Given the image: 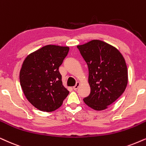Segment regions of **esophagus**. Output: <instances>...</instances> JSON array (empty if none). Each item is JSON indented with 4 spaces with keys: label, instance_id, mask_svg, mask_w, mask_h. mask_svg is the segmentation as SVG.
Wrapping results in <instances>:
<instances>
[{
    "label": "esophagus",
    "instance_id": "34e87169",
    "mask_svg": "<svg viewBox=\"0 0 146 146\" xmlns=\"http://www.w3.org/2000/svg\"><path fill=\"white\" fill-rule=\"evenodd\" d=\"M79 86H80V83H79V82H77L76 85H75V86L74 87H73V89L74 90H77L78 89V88H79Z\"/></svg>",
    "mask_w": 146,
    "mask_h": 146
}]
</instances>
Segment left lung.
Returning a JSON list of instances; mask_svg holds the SVG:
<instances>
[{
	"instance_id": "left-lung-1",
	"label": "left lung",
	"mask_w": 146,
	"mask_h": 146,
	"mask_svg": "<svg viewBox=\"0 0 146 146\" xmlns=\"http://www.w3.org/2000/svg\"><path fill=\"white\" fill-rule=\"evenodd\" d=\"M77 47L89 70L91 92L84 102L95 110L106 109L126 89L128 71L124 57L113 46L99 40Z\"/></svg>"
}]
</instances>
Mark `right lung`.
<instances>
[{
	"label": "right lung",
	"instance_id": "1",
	"mask_svg": "<svg viewBox=\"0 0 146 146\" xmlns=\"http://www.w3.org/2000/svg\"><path fill=\"white\" fill-rule=\"evenodd\" d=\"M69 50L68 46L49 44L30 53L23 60L20 84L27 100L37 109L54 111L69 94L58 71Z\"/></svg>",
	"mask_w": 146,
	"mask_h": 146
}]
</instances>
